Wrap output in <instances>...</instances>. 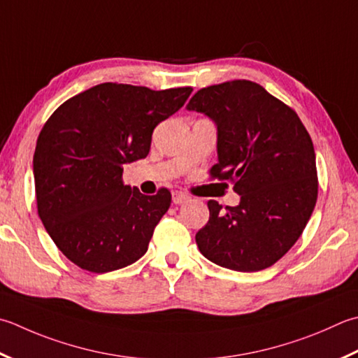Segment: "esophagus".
Returning <instances> with one entry per match:
<instances>
[{"label": "esophagus", "mask_w": 358, "mask_h": 358, "mask_svg": "<svg viewBox=\"0 0 358 358\" xmlns=\"http://www.w3.org/2000/svg\"><path fill=\"white\" fill-rule=\"evenodd\" d=\"M189 200V195L181 192V191H173L172 192V201L175 203V205H181V203H185Z\"/></svg>", "instance_id": "esophagus-1"}]
</instances>
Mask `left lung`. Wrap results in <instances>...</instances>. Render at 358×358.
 Here are the masks:
<instances>
[{"mask_svg": "<svg viewBox=\"0 0 358 358\" xmlns=\"http://www.w3.org/2000/svg\"><path fill=\"white\" fill-rule=\"evenodd\" d=\"M187 110L217 124L213 180L229 181L237 206L208 201L197 234L200 253L236 271L271 267L303 234L318 197L313 143L296 111L251 80L199 90Z\"/></svg>", "mask_w": 358, "mask_h": 358, "instance_id": "1", "label": "left lung"}]
</instances>
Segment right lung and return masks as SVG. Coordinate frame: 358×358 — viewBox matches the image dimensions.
Wrapping results in <instances>:
<instances>
[{
	"label": "right lung",
	"instance_id": "add662e5",
	"mask_svg": "<svg viewBox=\"0 0 358 358\" xmlns=\"http://www.w3.org/2000/svg\"><path fill=\"white\" fill-rule=\"evenodd\" d=\"M191 93L107 82L63 102L45 122L34 153L38 217L77 267L113 271L147 251L172 195L124 185V164L149 155L153 130Z\"/></svg>",
	"mask_w": 358,
	"mask_h": 358
}]
</instances>
